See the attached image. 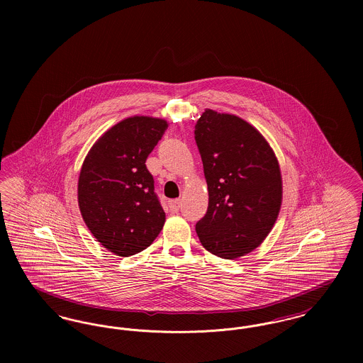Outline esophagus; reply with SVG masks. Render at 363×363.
Returning a JSON list of instances; mask_svg holds the SVG:
<instances>
[{"label":"esophagus","instance_id":"obj_1","mask_svg":"<svg viewBox=\"0 0 363 363\" xmlns=\"http://www.w3.org/2000/svg\"><path fill=\"white\" fill-rule=\"evenodd\" d=\"M169 207H170V209H172L173 212L179 211V208H181V199H174V200H170V201H169Z\"/></svg>","mask_w":363,"mask_h":363}]
</instances>
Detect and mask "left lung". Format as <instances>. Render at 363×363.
I'll return each instance as SVG.
<instances>
[{
    "mask_svg": "<svg viewBox=\"0 0 363 363\" xmlns=\"http://www.w3.org/2000/svg\"><path fill=\"white\" fill-rule=\"evenodd\" d=\"M208 209L196 231L209 253L235 259L269 234L281 207L283 186L277 155L249 122L207 108L194 129Z\"/></svg>",
    "mask_w": 363,
    "mask_h": 363,
    "instance_id": "1",
    "label": "left lung"
}]
</instances>
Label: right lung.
<instances>
[{
    "instance_id": "add662e5",
    "label": "right lung",
    "mask_w": 363,
    "mask_h": 363,
    "mask_svg": "<svg viewBox=\"0 0 363 363\" xmlns=\"http://www.w3.org/2000/svg\"><path fill=\"white\" fill-rule=\"evenodd\" d=\"M169 123L135 116L106 130L88 151L79 184V208L91 234L111 253L129 257L162 231L166 213L145 160Z\"/></svg>"
}]
</instances>
